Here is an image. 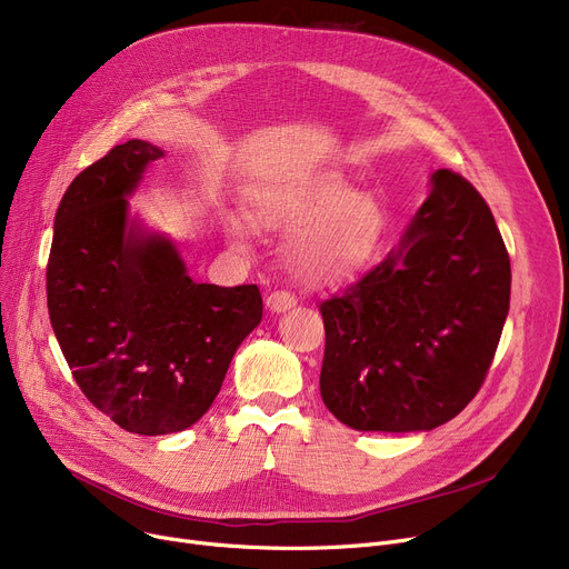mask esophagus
I'll use <instances>...</instances> for the list:
<instances>
[{"instance_id": "34e87169", "label": "esophagus", "mask_w": 569, "mask_h": 569, "mask_svg": "<svg viewBox=\"0 0 569 569\" xmlns=\"http://www.w3.org/2000/svg\"><path fill=\"white\" fill-rule=\"evenodd\" d=\"M264 305H267L269 311L283 313V311L292 309V307L297 305V300H295V295L288 292V290H274V292L267 295V302H264Z\"/></svg>"}]
</instances>
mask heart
<instances>
[{"mask_svg": "<svg viewBox=\"0 0 569 569\" xmlns=\"http://www.w3.org/2000/svg\"><path fill=\"white\" fill-rule=\"evenodd\" d=\"M264 226L307 230L292 249L309 279H341L371 253L380 228L378 207L339 174L267 189L258 200Z\"/></svg>", "mask_w": 569, "mask_h": 569, "instance_id": "heart-1", "label": "heart"}]
</instances>
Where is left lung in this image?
<instances>
[{
  "mask_svg": "<svg viewBox=\"0 0 569 569\" xmlns=\"http://www.w3.org/2000/svg\"><path fill=\"white\" fill-rule=\"evenodd\" d=\"M401 244L320 305V397L357 431H431L480 392L512 269L485 198L440 168Z\"/></svg>",
  "mask_w": 569,
  "mask_h": 569,
  "instance_id": "8db88e82",
  "label": "left lung"
}]
</instances>
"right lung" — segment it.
Wrapping results in <instances>:
<instances>
[{
	"label": "right lung",
	"instance_id": "1",
	"mask_svg": "<svg viewBox=\"0 0 569 569\" xmlns=\"http://www.w3.org/2000/svg\"><path fill=\"white\" fill-rule=\"evenodd\" d=\"M159 157L129 140L87 166L59 202L46 269L50 325L78 387L140 436L196 425L262 320L258 286L196 283L168 239L129 226L127 196Z\"/></svg>",
	"mask_w": 569,
	"mask_h": 569
}]
</instances>
